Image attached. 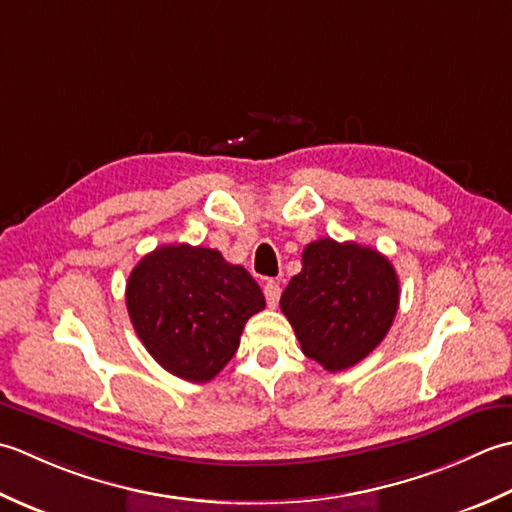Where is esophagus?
<instances>
[{"mask_svg":"<svg viewBox=\"0 0 512 512\" xmlns=\"http://www.w3.org/2000/svg\"><path fill=\"white\" fill-rule=\"evenodd\" d=\"M263 291H265L267 305H269V307H276L278 300H280V285L276 283V280H267Z\"/></svg>","mask_w":512,"mask_h":512,"instance_id":"obj_1","label":"esophagus"}]
</instances>
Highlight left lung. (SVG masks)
<instances>
[{"mask_svg":"<svg viewBox=\"0 0 512 512\" xmlns=\"http://www.w3.org/2000/svg\"><path fill=\"white\" fill-rule=\"evenodd\" d=\"M400 305V280L387 256L358 243L320 238L302 252L280 309L307 358L336 373L364 360L387 336Z\"/></svg>","mask_w":512,"mask_h":512,"instance_id":"1","label":"left lung"}]
</instances>
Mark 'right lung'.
Here are the masks:
<instances>
[{
	"label": "right lung",
	"instance_id": "1",
	"mask_svg": "<svg viewBox=\"0 0 512 512\" xmlns=\"http://www.w3.org/2000/svg\"><path fill=\"white\" fill-rule=\"evenodd\" d=\"M132 327L176 378L210 382L234 358L245 322L265 309L252 274L218 249L163 245L143 256L125 285Z\"/></svg>",
	"mask_w": 512,
	"mask_h": 512
}]
</instances>
